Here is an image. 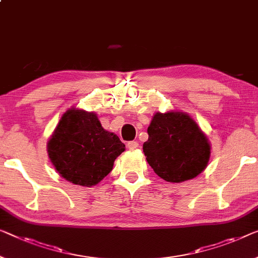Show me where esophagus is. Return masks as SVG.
I'll use <instances>...</instances> for the list:
<instances>
[{
  "label": "esophagus",
  "mask_w": 258,
  "mask_h": 258,
  "mask_svg": "<svg viewBox=\"0 0 258 258\" xmlns=\"http://www.w3.org/2000/svg\"><path fill=\"white\" fill-rule=\"evenodd\" d=\"M127 147H128V149H131V151H134V149H137L138 147H139V144H138L137 141H130L127 144Z\"/></svg>",
  "instance_id": "obj_1"
}]
</instances>
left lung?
Wrapping results in <instances>:
<instances>
[{"label": "left lung", "mask_w": 258, "mask_h": 258, "mask_svg": "<svg viewBox=\"0 0 258 258\" xmlns=\"http://www.w3.org/2000/svg\"><path fill=\"white\" fill-rule=\"evenodd\" d=\"M147 132L142 147L146 160L162 179L182 183L205 170L211 156L209 138L187 113L156 112Z\"/></svg>", "instance_id": "8db88e82"}]
</instances>
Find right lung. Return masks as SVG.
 Returning <instances> with one entry per match:
<instances>
[{"label": "right lung", "mask_w": 258, "mask_h": 258, "mask_svg": "<svg viewBox=\"0 0 258 258\" xmlns=\"http://www.w3.org/2000/svg\"><path fill=\"white\" fill-rule=\"evenodd\" d=\"M125 145L103 128L95 112L71 107L47 142L48 159L61 177L81 186H94L112 170Z\"/></svg>", "instance_id": "right-lung-1"}]
</instances>
